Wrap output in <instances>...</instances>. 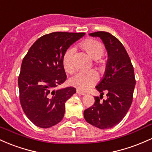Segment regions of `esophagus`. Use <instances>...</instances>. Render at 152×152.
Here are the masks:
<instances>
[{
    "instance_id": "34e87169",
    "label": "esophagus",
    "mask_w": 152,
    "mask_h": 152,
    "mask_svg": "<svg viewBox=\"0 0 152 152\" xmlns=\"http://www.w3.org/2000/svg\"><path fill=\"white\" fill-rule=\"evenodd\" d=\"M76 92H77L78 94H82V95H84V94H86V93H85L84 91H81V90H80V89H76Z\"/></svg>"
}]
</instances>
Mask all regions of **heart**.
<instances>
[{"label":"heart","mask_w":152,"mask_h":152,"mask_svg":"<svg viewBox=\"0 0 152 152\" xmlns=\"http://www.w3.org/2000/svg\"><path fill=\"white\" fill-rule=\"evenodd\" d=\"M80 47L90 58L96 60V63L102 64L101 57L104 55V47L102 43L95 39H86L80 43ZM74 50L68 49L63 55L62 58L63 67L66 72L73 73L74 72V66L72 61V56ZM97 81V74L96 71L91 70L88 71H80L69 80L71 86L81 90L89 89Z\"/></svg>","instance_id":"b5f03b06"}]
</instances>
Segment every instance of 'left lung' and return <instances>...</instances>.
I'll return each instance as SVG.
<instances>
[{"mask_svg":"<svg viewBox=\"0 0 152 152\" xmlns=\"http://www.w3.org/2000/svg\"><path fill=\"white\" fill-rule=\"evenodd\" d=\"M90 36L99 37L108 53L106 71L96 89L100 96H95L92 106L85 110L84 116L89 124L100 129L116 126L127 114L133 101L136 79L127 51L115 37L106 31H96ZM108 99L101 101L104 93Z\"/></svg>","mask_w":152,"mask_h":152,"instance_id":"left-lung-1","label":"left lung"}]
</instances>
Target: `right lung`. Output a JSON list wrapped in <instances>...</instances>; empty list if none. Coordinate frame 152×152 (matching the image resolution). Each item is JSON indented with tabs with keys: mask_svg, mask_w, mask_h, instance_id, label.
I'll return each mask as SVG.
<instances>
[{
	"mask_svg": "<svg viewBox=\"0 0 152 152\" xmlns=\"http://www.w3.org/2000/svg\"><path fill=\"white\" fill-rule=\"evenodd\" d=\"M84 34L63 31L45 34L24 56L18 78L19 99L25 115L36 126L50 128L63 119L65 103L76 89H54L67 77L62 64L63 55Z\"/></svg>",
	"mask_w": 152,
	"mask_h": 152,
	"instance_id": "obj_1",
	"label": "right lung"
}]
</instances>
